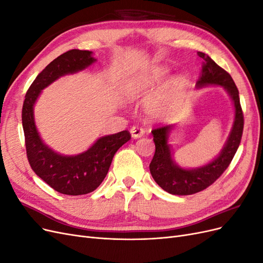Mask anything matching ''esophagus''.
Masks as SVG:
<instances>
[{"label": "esophagus", "mask_w": 263, "mask_h": 263, "mask_svg": "<svg viewBox=\"0 0 263 263\" xmlns=\"http://www.w3.org/2000/svg\"><path fill=\"white\" fill-rule=\"evenodd\" d=\"M144 134H145V130L140 128V127H138V126H133L130 128V135L134 139L142 137L144 136Z\"/></svg>", "instance_id": "1"}]
</instances>
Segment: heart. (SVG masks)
I'll use <instances>...</instances> for the list:
<instances>
[{
  "mask_svg": "<svg viewBox=\"0 0 263 263\" xmlns=\"http://www.w3.org/2000/svg\"><path fill=\"white\" fill-rule=\"evenodd\" d=\"M169 69L163 66L151 68L147 73L133 78L127 84L125 97L129 101L145 98L154 89V86L161 82L168 74ZM186 90V80L183 76H176L166 82L162 90L154 94L145 104V109L151 117H161L169 115L177 110L180 101Z\"/></svg>",
  "mask_w": 263,
  "mask_h": 263,
  "instance_id": "heart-1",
  "label": "heart"
}]
</instances>
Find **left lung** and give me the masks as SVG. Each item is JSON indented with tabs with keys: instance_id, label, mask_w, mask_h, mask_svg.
Returning <instances> with one entry per match:
<instances>
[{
	"instance_id": "left-lung-1",
	"label": "left lung",
	"mask_w": 263,
	"mask_h": 263,
	"mask_svg": "<svg viewBox=\"0 0 263 263\" xmlns=\"http://www.w3.org/2000/svg\"><path fill=\"white\" fill-rule=\"evenodd\" d=\"M204 60L201 76L196 82L197 89L209 85L222 86L233 101L235 118L232 130L219 155L208 164L195 169L181 168L174 162L169 144L173 126H161L151 130L156 151L150 162V173L157 184L173 195H191L205 190L216 181L232 162L239 147L243 130V114L240 106L239 92L230 74L204 52H197Z\"/></svg>"
}]
</instances>
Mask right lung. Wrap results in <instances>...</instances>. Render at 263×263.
<instances>
[{
    "label": "right lung",
    "instance_id": "obj_1",
    "mask_svg": "<svg viewBox=\"0 0 263 263\" xmlns=\"http://www.w3.org/2000/svg\"><path fill=\"white\" fill-rule=\"evenodd\" d=\"M89 50L72 49L60 54L37 76L23 104L22 122L31 169L54 191L67 195L87 194L105 179L116 151L130 139L127 130L100 137L84 153L63 156L43 141L35 124L34 105L42 91L60 77L77 73L97 61Z\"/></svg>",
    "mask_w": 263,
    "mask_h": 263
}]
</instances>
